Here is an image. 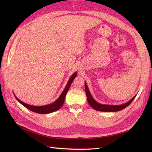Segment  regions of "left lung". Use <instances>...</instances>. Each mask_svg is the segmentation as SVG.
<instances>
[{
    "label": "left lung",
    "instance_id": "1",
    "mask_svg": "<svg viewBox=\"0 0 152 152\" xmlns=\"http://www.w3.org/2000/svg\"><path fill=\"white\" fill-rule=\"evenodd\" d=\"M85 90L87 95V99H88V101L89 102V105L91 106V107L96 110L97 111H101V112H118L119 110H121L125 108L126 107L129 105L132 101H133L134 99L135 98V95L133 99H131L129 101L125 103V104H123L121 105H108V104H102L98 103L95 101V99L93 98L91 96V93L89 92V90L88 88V86H87L86 83L85 82Z\"/></svg>",
    "mask_w": 152,
    "mask_h": 152
}]
</instances>
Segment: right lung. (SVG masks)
Segmentation results:
<instances>
[{
  "label": "right lung",
  "mask_w": 152,
  "mask_h": 152,
  "mask_svg": "<svg viewBox=\"0 0 152 152\" xmlns=\"http://www.w3.org/2000/svg\"><path fill=\"white\" fill-rule=\"evenodd\" d=\"M76 75H77L76 72H74L72 74V76L70 78L69 82H68L67 84L65 87V88H64V89L63 90V91L59 97L58 98V99L56 100L54 102L51 103L50 104L46 105V106H40L29 105V104H26V103L21 101L20 100L16 97V96L15 95L14 96L15 99H17L22 105H23L25 108L30 110L32 112L38 113V114H49V113L53 112L55 111L58 110L60 109L61 108V106H63L64 101V99H65V96L66 95V93L68 92V91H69V89L70 88L71 83H72V82H73L74 78H76Z\"/></svg>",
  "instance_id": "1"
}]
</instances>
